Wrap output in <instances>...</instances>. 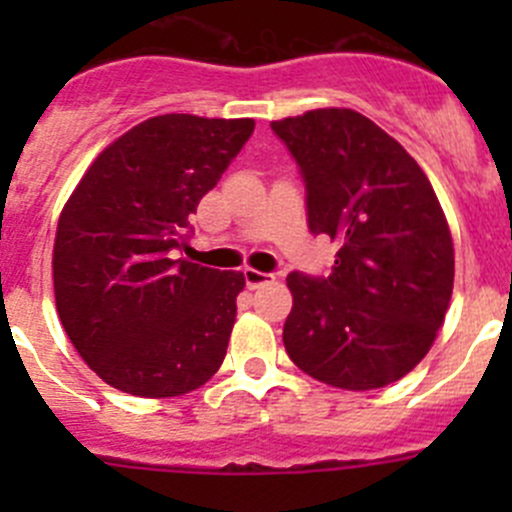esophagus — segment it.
<instances>
[{
    "mask_svg": "<svg viewBox=\"0 0 512 512\" xmlns=\"http://www.w3.org/2000/svg\"><path fill=\"white\" fill-rule=\"evenodd\" d=\"M242 277H245V285L250 289H257V287H262V285H267V282L275 280V275H272V272H260V270H255V267H245V270H242Z\"/></svg>",
    "mask_w": 512,
    "mask_h": 512,
    "instance_id": "1",
    "label": "esophagus"
}]
</instances>
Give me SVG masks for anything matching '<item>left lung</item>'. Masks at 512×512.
Returning a JSON list of instances; mask_svg holds the SVG:
<instances>
[{"mask_svg": "<svg viewBox=\"0 0 512 512\" xmlns=\"http://www.w3.org/2000/svg\"><path fill=\"white\" fill-rule=\"evenodd\" d=\"M297 160L307 223L339 245L327 277L292 272L289 359L349 391L394 384L428 354L453 292V240L426 173L352 108L270 123Z\"/></svg>", "mask_w": 512, "mask_h": 512, "instance_id": "left-lung-1", "label": "left lung"}]
</instances>
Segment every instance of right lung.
Instances as JSON below:
<instances>
[{
    "mask_svg": "<svg viewBox=\"0 0 512 512\" xmlns=\"http://www.w3.org/2000/svg\"><path fill=\"white\" fill-rule=\"evenodd\" d=\"M252 131V118H148L91 163L61 210L56 312L81 359L113 389L180 396L223 364L245 277L178 252L200 198Z\"/></svg>",
    "mask_w": 512,
    "mask_h": 512,
    "instance_id": "1",
    "label": "right lung"
}]
</instances>
